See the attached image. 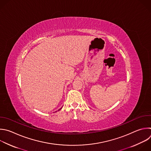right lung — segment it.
<instances>
[{"label": "right lung", "instance_id": "obj_1", "mask_svg": "<svg viewBox=\"0 0 151 151\" xmlns=\"http://www.w3.org/2000/svg\"><path fill=\"white\" fill-rule=\"evenodd\" d=\"M60 110H61V109H60Z\"/></svg>", "mask_w": 151, "mask_h": 151}]
</instances>
